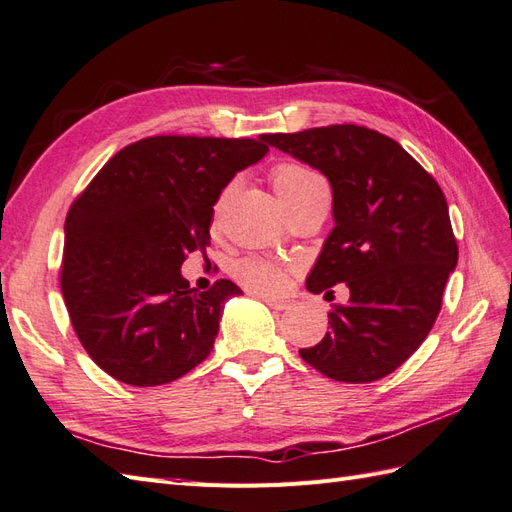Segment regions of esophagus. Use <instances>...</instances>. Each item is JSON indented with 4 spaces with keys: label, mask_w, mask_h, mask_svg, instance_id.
I'll return each mask as SVG.
<instances>
[{
    "label": "esophagus",
    "mask_w": 512,
    "mask_h": 512,
    "mask_svg": "<svg viewBox=\"0 0 512 512\" xmlns=\"http://www.w3.org/2000/svg\"><path fill=\"white\" fill-rule=\"evenodd\" d=\"M261 300H264V303H266L270 309H277V311H281V309H287V307H290V300H281V298H268V296H261Z\"/></svg>",
    "instance_id": "obj_1"
}]
</instances>
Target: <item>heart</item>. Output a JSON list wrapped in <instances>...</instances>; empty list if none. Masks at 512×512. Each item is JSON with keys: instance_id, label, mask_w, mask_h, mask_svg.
Segmentation results:
<instances>
[{"instance_id": "1", "label": "heart", "mask_w": 512, "mask_h": 512, "mask_svg": "<svg viewBox=\"0 0 512 512\" xmlns=\"http://www.w3.org/2000/svg\"><path fill=\"white\" fill-rule=\"evenodd\" d=\"M316 186H322V179L298 164H279L272 170V188L277 192L279 201L285 209L294 201L303 199V196ZM227 192L229 190L222 192V196L214 207L216 218L220 214L222 203H225ZM233 272L246 287H251V290L259 294H279L287 287V272L281 266L272 264V261H266V259H255V257L242 259L235 264Z\"/></svg>"}]
</instances>
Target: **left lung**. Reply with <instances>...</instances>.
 <instances>
[{
  "instance_id": "8db88e82",
  "label": "left lung",
  "mask_w": 512,
  "mask_h": 512,
  "mask_svg": "<svg viewBox=\"0 0 512 512\" xmlns=\"http://www.w3.org/2000/svg\"><path fill=\"white\" fill-rule=\"evenodd\" d=\"M266 142L320 170L333 190L335 227L307 290H350L348 305L329 313L331 331L300 357L339 383L378 381L422 346L439 316L458 261L445 196L396 140L368 127H316Z\"/></svg>"
}]
</instances>
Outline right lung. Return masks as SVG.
<instances>
[{"mask_svg":"<svg viewBox=\"0 0 512 512\" xmlns=\"http://www.w3.org/2000/svg\"><path fill=\"white\" fill-rule=\"evenodd\" d=\"M266 136H155L99 170L64 222L62 294L73 329L103 372L134 387L177 381L214 348L222 307L240 296L220 279L190 287L181 264L209 246L214 205Z\"/></svg>","mask_w":512,"mask_h":512,"instance_id":"right-lung-1","label":"right lung"}]
</instances>
